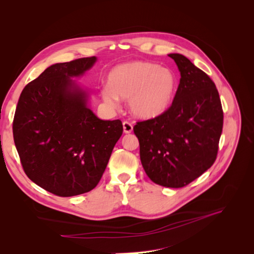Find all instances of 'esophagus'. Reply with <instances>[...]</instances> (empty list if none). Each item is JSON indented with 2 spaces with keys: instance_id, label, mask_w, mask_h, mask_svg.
<instances>
[{
  "instance_id": "1",
  "label": "esophagus",
  "mask_w": 254,
  "mask_h": 254,
  "mask_svg": "<svg viewBox=\"0 0 254 254\" xmlns=\"http://www.w3.org/2000/svg\"><path fill=\"white\" fill-rule=\"evenodd\" d=\"M123 130H124L125 133H130V132H132L133 127L129 122H124L123 123Z\"/></svg>"
}]
</instances>
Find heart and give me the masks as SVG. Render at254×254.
Returning <instances> with one entry per match:
<instances>
[{
    "instance_id": "1",
    "label": "heart",
    "mask_w": 254,
    "mask_h": 254,
    "mask_svg": "<svg viewBox=\"0 0 254 254\" xmlns=\"http://www.w3.org/2000/svg\"><path fill=\"white\" fill-rule=\"evenodd\" d=\"M178 78L171 68L149 61L136 60L111 68L101 90L104 103L115 108L119 97L128 99L130 112L141 120L155 119L174 103Z\"/></svg>"
}]
</instances>
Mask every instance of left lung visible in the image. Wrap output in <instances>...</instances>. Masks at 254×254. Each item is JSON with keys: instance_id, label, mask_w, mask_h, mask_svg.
<instances>
[{"instance_id": "8db88e82", "label": "left lung", "mask_w": 254, "mask_h": 254, "mask_svg": "<svg viewBox=\"0 0 254 254\" xmlns=\"http://www.w3.org/2000/svg\"><path fill=\"white\" fill-rule=\"evenodd\" d=\"M180 72L174 103L165 113L133 127L145 173L159 186H188L213 165L224 113L215 83L181 54H170Z\"/></svg>"}]
</instances>
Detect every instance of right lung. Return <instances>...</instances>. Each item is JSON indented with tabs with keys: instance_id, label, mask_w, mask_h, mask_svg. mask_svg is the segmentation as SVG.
<instances>
[{
	"instance_id": "1",
	"label": "right lung",
	"mask_w": 254,
	"mask_h": 254,
	"mask_svg": "<svg viewBox=\"0 0 254 254\" xmlns=\"http://www.w3.org/2000/svg\"><path fill=\"white\" fill-rule=\"evenodd\" d=\"M95 56L49 66L23 89L12 132L28 178L50 193L71 197L93 190L123 133L120 120L90 109V91L74 80Z\"/></svg>"
}]
</instances>
